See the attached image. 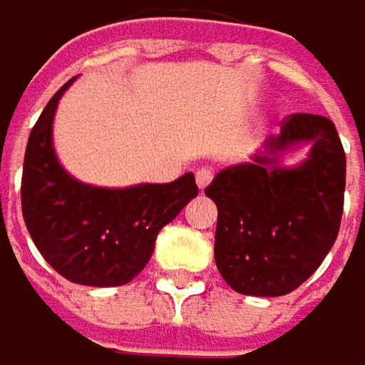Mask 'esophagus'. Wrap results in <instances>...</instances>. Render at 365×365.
<instances>
[{
  "mask_svg": "<svg viewBox=\"0 0 365 365\" xmlns=\"http://www.w3.org/2000/svg\"><path fill=\"white\" fill-rule=\"evenodd\" d=\"M195 180H197V187L200 189H206L210 185V180H212V170L210 168H200L195 172Z\"/></svg>",
  "mask_w": 365,
  "mask_h": 365,
  "instance_id": "obj_1",
  "label": "esophagus"
}]
</instances>
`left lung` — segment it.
<instances>
[{
    "instance_id": "obj_1",
    "label": "left lung",
    "mask_w": 365,
    "mask_h": 365,
    "mask_svg": "<svg viewBox=\"0 0 365 365\" xmlns=\"http://www.w3.org/2000/svg\"><path fill=\"white\" fill-rule=\"evenodd\" d=\"M308 141L309 159L280 168L275 159ZM253 163L221 170L206 187L217 204L215 262L245 295L276 297L297 289L336 242L346 182V157L334 123L291 114Z\"/></svg>"
}]
</instances>
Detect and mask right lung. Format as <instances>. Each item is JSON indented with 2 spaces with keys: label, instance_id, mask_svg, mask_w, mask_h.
Here are the masks:
<instances>
[{
  "label": "right lung",
  "instance_id": "1",
  "mask_svg": "<svg viewBox=\"0 0 365 365\" xmlns=\"http://www.w3.org/2000/svg\"><path fill=\"white\" fill-rule=\"evenodd\" d=\"M72 81L51 97L29 133L21 180L23 219L42 257L63 278L118 287L144 270L159 230L197 195V185L191 172L174 182L127 189L72 178L53 148V116Z\"/></svg>",
  "mask_w": 365,
  "mask_h": 365
}]
</instances>
